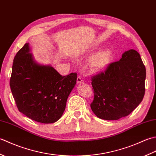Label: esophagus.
I'll use <instances>...</instances> for the list:
<instances>
[{"label": "esophagus", "mask_w": 156, "mask_h": 156, "mask_svg": "<svg viewBox=\"0 0 156 156\" xmlns=\"http://www.w3.org/2000/svg\"><path fill=\"white\" fill-rule=\"evenodd\" d=\"M82 82H84V80L82 79L80 76H78L77 78V83L78 84H80V83H82Z\"/></svg>", "instance_id": "esophagus-1"}]
</instances>
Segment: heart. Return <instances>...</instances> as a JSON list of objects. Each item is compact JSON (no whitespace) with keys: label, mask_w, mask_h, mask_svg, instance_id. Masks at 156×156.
<instances>
[{"label":"heart","mask_w":156,"mask_h":156,"mask_svg":"<svg viewBox=\"0 0 156 156\" xmlns=\"http://www.w3.org/2000/svg\"><path fill=\"white\" fill-rule=\"evenodd\" d=\"M111 55V51L106 49V50L98 51L92 55L89 62V66L92 70L93 72H97L105 68L110 60Z\"/></svg>","instance_id":"obj_1"}]
</instances>
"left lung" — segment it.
Returning a JSON list of instances; mask_svg holds the SVG:
<instances>
[{"label":"left lung","mask_w":156,"mask_h":156,"mask_svg":"<svg viewBox=\"0 0 156 156\" xmlns=\"http://www.w3.org/2000/svg\"><path fill=\"white\" fill-rule=\"evenodd\" d=\"M146 69L140 54L125 51L119 61L91 77L94 99L90 107L98 118L117 120L129 115L145 94Z\"/></svg>","instance_id":"obj_1"}]
</instances>
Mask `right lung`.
Wrapping results in <instances>:
<instances>
[{
	"label": "right lung",
	"instance_id": "right-lung-1",
	"mask_svg": "<svg viewBox=\"0 0 156 156\" xmlns=\"http://www.w3.org/2000/svg\"><path fill=\"white\" fill-rule=\"evenodd\" d=\"M29 44L13 60L10 87L19 111L41 123H53L64 113L69 94L76 83L77 73L62 76L50 66L35 63Z\"/></svg>",
	"mask_w": 156,
	"mask_h": 156
}]
</instances>
